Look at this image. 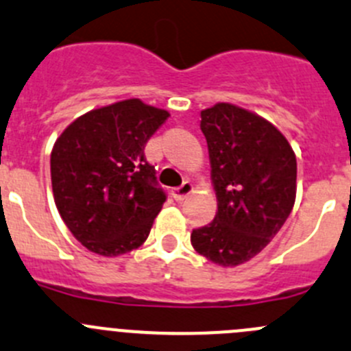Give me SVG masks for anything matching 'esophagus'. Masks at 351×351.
<instances>
[{"label": "esophagus", "instance_id": "1", "mask_svg": "<svg viewBox=\"0 0 351 351\" xmlns=\"http://www.w3.org/2000/svg\"><path fill=\"white\" fill-rule=\"evenodd\" d=\"M192 190H193L192 183L183 182L182 185L171 190V195H173V199H175V200H183L186 195H189V193H192Z\"/></svg>", "mask_w": 351, "mask_h": 351}]
</instances>
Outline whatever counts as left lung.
<instances>
[{
  "label": "left lung",
  "instance_id": "8db88e82",
  "mask_svg": "<svg viewBox=\"0 0 351 351\" xmlns=\"http://www.w3.org/2000/svg\"><path fill=\"white\" fill-rule=\"evenodd\" d=\"M200 118L217 213L190 241L207 261L233 267L255 257L290 216L297 158L273 123L243 108L217 103Z\"/></svg>",
  "mask_w": 351,
  "mask_h": 351
}]
</instances>
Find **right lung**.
Returning <instances> with one entry per match:
<instances>
[{"mask_svg":"<svg viewBox=\"0 0 351 351\" xmlns=\"http://www.w3.org/2000/svg\"><path fill=\"white\" fill-rule=\"evenodd\" d=\"M168 117L141 99L120 101L82 114L54 142V202L87 250L114 257L147 240L166 192L144 149Z\"/></svg>","mask_w":351,"mask_h":351,"instance_id":"1","label":"right lung"}]
</instances>
